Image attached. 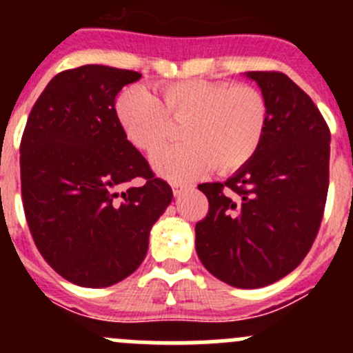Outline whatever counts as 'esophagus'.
<instances>
[{"instance_id":"34e87169","label":"esophagus","mask_w":353,"mask_h":353,"mask_svg":"<svg viewBox=\"0 0 353 353\" xmlns=\"http://www.w3.org/2000/svg\"><path fill=\"white\" fill-rule=\"evenodd\" d=\"M186 190H191V184H172V193L174 196H181Z\"/></svg>"}]
</instances>
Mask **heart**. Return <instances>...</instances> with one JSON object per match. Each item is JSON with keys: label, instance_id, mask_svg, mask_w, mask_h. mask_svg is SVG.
<instances>
[{"label": "heart", "instance_id": "obj_1", "mask_svg": "<svg viewBox=\"0 0 353 353\" xmlns=\"http://www.w3.org/2000/svg\"><path fill=\"white\" fill-rule=\"evenodd\" d=\"M116 117L128 141L145 154L172 137V121L184 126L186 143L152 157L157 172L188 181L213 165L234 172L254 157L268 126V102L252 85L188 78L159 87V99L143 87L117 97Z\"/></svg>", "mask_w": 353, "mask_h": 353}]
</instances>
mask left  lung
Listing matches in <instances>:
<instances>
[{
    "instance_id": "left-lung-1",
    "label": "left lung",
    "mask_w": 353,
    "mask_h": 353,
    "mask_svg": "<svg viewBox=\"0 0 353 353\" xmlns=\"http://www.w3.org/2000/svg\"><path fill=\"white\" fill-rule=\"evenodd\" d=\"M268 102L254 157L225 183L199 184L208 213L196 223L206 270L237 288L294 272L318 236L330 184V128L307 94L280 71H248Z\"/></svg>"
}]
</instances>
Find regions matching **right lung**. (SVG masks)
Wrapping results in <instances>:
<instances>
[{"instance_id": "right-lung-1", "label": "right lung", "mask_w": 353, "mask_h": 353, "mask_svg": "<svg viewBox=\"0 0 353 353\" xmlns=\"http://www.w3.org/2000/svg\"><path fill=\"white\" fill-rule=\"evenodd\" d=\"M140 78L102 65L61 71L27 119L20 177L28 229L42 258L74 285L101 288L130 276L172 201L169 184L117 123L116 95ZM134 176L144 186L119 194Z\"/></svg>"}]
</instances>
